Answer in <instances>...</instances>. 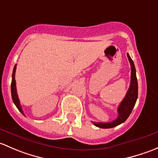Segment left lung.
Returning <instances> with one entry per match:
<instances>
[{"mask_svg":"<svg viewBox=\"0 0 158 158\" xmlns=\"http://www.w3.org/2000/svg\"><path fill=\"white\" fill-rule=\"evenodd\" d=\"M127 57L131 65V83L129 88L126 93V97L123 100L118 107V117L116 119L110 122V123H94V126L101 128H110L115 127L118 125L124 123L128 118L138 98V81L136 77V70L135 68L134 62L129 55L127 53Z\"/></svg>","mask_w":158,"mask_h":158,"instance_id":"obj_1","label":"left lung"}]
</instances>
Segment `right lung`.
Returning a JSON list of instances; mask_svg holds the SVG:
<instances>
[{"label":"right lung","mask_w":158,"mask_h":158,"mask_svg":"<svg viewBox=\"0 0 158 158\" xmlns=\"http://www.w3.org/2000/svg\"><path fill=\"white\" fill-rule=\"evenodd\" d=\"M16 69H17V64H15L14 68V71H13V74H12V81H11V96H12V100L14 102L15 106H17V108L18 109L19 111L23 114V111L22 110V107H21L20 103H19V100L18 98V95H17V87H16V81H15V72Z\"/></svg>","instance_id":"add662e5"}]
</instances>
